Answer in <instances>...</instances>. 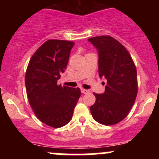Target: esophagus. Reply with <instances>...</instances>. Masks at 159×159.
<instances>
[{
	"instance_id": "34e87169",
	"label": "esophagus",
	"mask_w": 159,
	"mask_h": 159,
	"mask_svg": "<svg viewBox=\"0 0 159 159\" xmlns=\"http://www.w3.org/2000/svg\"><path fill=\"white\" fill-rule=\"evenodd\" d=\"M81 93H83V94H87V93L89 92V90H86V89H81Z\"/></svg>"
}]
</instances>
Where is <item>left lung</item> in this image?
<instances>
[{
	"label": "left lung",
	"mask_w": 159,
	"mask_h": 159,
	"mask_svg": "<svg viewBox=\"0 0 159 159\" xmlns=\"http://www.w3.org/2000/svg\"><path fill=\"white\" fill-rule=\"evenodd\" d=\"M98 54V75L107 80L103 94L94 93L91 115L98 123L112 125L122 121L132 108L138 93L137 70L129 51L110 36L88 39Z\"/></svg>",
	"instance_id": "obj_1"
}]
</instances>
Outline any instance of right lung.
Here are the masks:
<instances>
[{"mask_svg": "<svg viewBox=\"0 0 159 159\" xmlns=\"http://www.w3.org/2000/svg\"><path fill=\"white\" fill-rule=\"evenodd\" d=\"M75 42L49 40L30 58L25 75L28 102L35 115L50 127L61 128L71 120L81 96L79 88L57 85Z\"/></svg>", "mask_w": 159, "mask_h": 159, "instance_id": "add662e5", "label": "right lung"}]
</instances>
